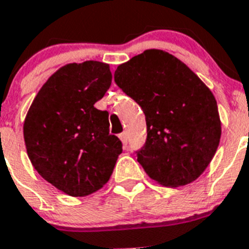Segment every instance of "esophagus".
Masks as SVG:
<instances>
[{
    "label": "esophagus",
    "mask_w": 249,
    "mask_h": 249,
    "mask_svg": "<svg viewBox=\"0 0 249 249\" xmlns=\"http://www.w3.org/2000/svg\"><path fill=\"white\" fill-rule=\"evenodd\" d=\"M120 138H121V141H122L123 147L126 148L127 143H128V135H127V132H122V133L120 135Z\"/></svg>",
    "instance_id": "1"
}]
</instances>
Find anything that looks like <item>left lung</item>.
<instances>
[{"instance_id": "obj_1", "label": "left lung", "mask_w": 249, "mask_h": 249, "mask_svg": "<svg viewBox=\"0 0 249 249\" xmlns=\"http://www.w3.org/2000/svg\"><path fill=\"white\" fill-rule=\"evenodd\" d=\"M114 81L146 116V143L136 153L147 175L166 187L196 181L221 140L218 107L211 89L162 50H147L120 65Z\"/></svg>"}]
</instances>
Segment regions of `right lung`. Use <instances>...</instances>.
<instances>
[{"mask_svg": "<svg viewBox=\"0 0 249 249\" xmlns=\"http://www.w3.org/2000/svg\"><path fill=\"white\" fill-rule=\"evenodd\" d=\"M111 82L107 63L63 66L39 89L25 118L31 163L48 183L72 197L101 190L122 153L120 138L109 135L108 112L94 107Z\"/></svg>", "mask_w": 249, "mask_h": 249, "instance_id": "1", "label": "right lung"}]
</instances>
